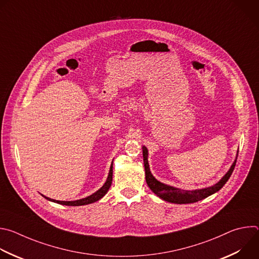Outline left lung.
Wrapping results in <instances>:
<instances>
[{
    "mask_svg": "<svg viewBox=\"0 0 259 259\" xmlns=\"http://www.w3.org/2000/svg\"><path fill=\"white\" fill-rule=\"evenodd\" d=\"M142 155H143V163H144V170H145V180L149 188L162 200L170 202V203H175V204H189V203H195L198 201H201L214 193L218 192L221 188H223L229 178L231 177L237 160L233 163L231 169L228 171V173L221 178L216 184H214L213 187L202 189V190H196V191H183L180 189H176L173 187H169L167 184H164L160 181H158L153 174L150 171V166L149 162H147V150L146 147H142Z\"/></svg>",
    "mask_w": 259,
    "mask_h": 259,
    "instance_id": "obj_1",
    "label": "left lung"
}]
</instances>
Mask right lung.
Returning <instances> with one entry per match:
<instances>
[{"label": "right lung", "mask_w": 259, "mask_h": 259, "mask_svg": "<svg viewBox=\"0 0 259 259\" xmlns=\"http://www.w3.org/2000/svg\"><path fill=\"white\" fill-rule=\"evenodd\" d=\"M112 181H113V164L110 165V169H109V173H108V176H107V179L105 181V183L102 186L101 189H99L96 193H94L93 195L87 197V198H84V199H81V200H77V201H56V200H53V199H49L47 197H45V199L51 201V202H54V203H58V204H61V205H66V206H82V205H88V204H91V203H94L98 200H100L108 191V189L110 188V186H112Z\"/></svg>", "instance_id": "add662e5"}]
</instances>
